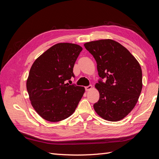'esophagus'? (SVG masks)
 Instances as JSON below:
<instances>
[{
	"mask_svg": "<svg viewBox=\"0 0 159 159\" xmlns=\"http://www.w3.org/2000/svg\"><path fill=\"white\" fill-rule=\"evenodd\" d=\"M92 88H93V86L91 85H89L88 86H86V87L85 88V91H90L91 89H92Z\"/></svg>",
	"mask_w": 159,
	"mask_h": 159,
	"instance_id": "34e87169",
	"label": "esophagus"
}]
</instances>
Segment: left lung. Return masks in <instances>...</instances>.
<instances>
[{
  "label": "left lung",
  "mask_w": 159,
  "mask_h": 159,
  "mask_svg": "<svg viewBox=\"0 0 159 159\" xmlns=\"http://www.w3.org/2000/svg\"><path fill=\"white\" fill-rule=\"evenodd\" d=\"M84 46L97 62L99 76L107 78L105 83L101 79L95 85L99 99L94 110L107 121H120L133 110L141 94L140 64L126 48L113 40L91 41Z\"/></svg>",
  "instance_id": "obj_1"
}]
</instances>
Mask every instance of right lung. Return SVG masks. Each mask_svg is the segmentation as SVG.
I'll list each match as a JSON object with an SVG mask.
<instances>
[{"mask_svg": "<svg viewBox=\"0 0 159 159\" xmlns=\"http://www.w3.org/2000/svg\"><path fill=\"white\" fill-rule=\"evenodd\" d=\"M82 48L71 43L52 46L34 62L26 89L34 109L44 119L57 122L74 113L85 92L84 87L69 85Z\"/></svg>", "mask_w": 159, "mask_h": 159, "instance_id": "add662e5", "label": "right lung"}]
</instances>
